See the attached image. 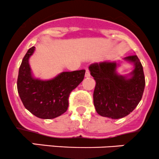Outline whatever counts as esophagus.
Wrapping results in <instances>:
<instances>
[{"label": "esophagus", "mask_w": 159, "mask_h": 159, "mask_svg": "<svg viewBox=\"0 0 159 159\" xmlns=\"http://www.w3.org/2000/svg\"><path fill=\"white\" fill-rule=\"evenodd\" d=\"M85 77L86 78H89V77H90V71L89 69H86L85 70Z\"/></svg>", "instance_id": "1"}]
</instances>
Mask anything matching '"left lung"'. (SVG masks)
<instances>
[{
	"label": "left lung",
	"instance_id": "left-lung-1",
	"mask_svg": "<svg viewBox=\"0 0 159 159\" xmlns=\"http://www.w3.org/2000/svg\"><path fill=\"white\" fill-rule=\"evenodd\" d=\"M124 61L134 67L125 75L118 73L120 62L104 61L90 65L91 75L95 80L93 98L95 110L101 116L118 119L129 115L142 99L145 81L143 68L137 55Z\"/></svg>",
	"mask_w": 159,
	"mask_h": 159
}]
</instances>
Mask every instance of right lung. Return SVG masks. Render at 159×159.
Masks as SVG:
<instances>
[{
	"label": "right lung",
	"mask_w": 159,
	"mask_h": 159,
	"mask_svg": "<svg viewBox=\"0 0 159 159\" xmlns=\"http://www.w3.org/2000/svg\"><path fill=\"white\" fill-rule=\"evenodd\" d=\"M35 48L28 50L22 60L17 78V91L26 109L43 119L57 118L68 107V97L83 81L85 70L64 71L49 80L34 77L29 59Z\"/></svg>",
	"instance_id": "add662e5"
}]
</instances>
